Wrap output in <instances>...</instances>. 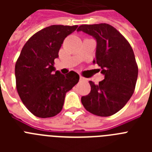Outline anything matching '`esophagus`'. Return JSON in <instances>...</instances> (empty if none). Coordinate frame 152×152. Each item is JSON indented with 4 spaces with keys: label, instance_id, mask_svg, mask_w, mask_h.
Returning <instances> with one entry per match:
<instances>
[{
    "label": "esophagus",
    "instance_id": "esophagus-1",
    "mask_svg": "<svg viewBox=\"0 0 152 152\" xmlns=\"http://www.w3.org/2000/svg\"><path fill=\"white\" fill-rule=\"evenodd\" d=\"M87 79L85 78V77H82V76H80V81H84V80H86Z\"/></svg>",
    "mask_w": 152,
    "mask_h": 152
}]
</instances>
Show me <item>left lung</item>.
Listing matches in <instances>:
<instances>
[{
  "label": "left lung",
  "mask_w": 152,
  "mask_h": 152,
  "mask_svg": "<svg viewBox=\"0 0 152 152\" xmlns=\"http://www.w3.org/2000/svg\"><path fill=\"white\" fill-rule=\"evenodd\" d=\"M77 31L96 40L93 63L100 67L99 71L104 75L99 84L90 80L91 91L81 97V103L96 116H112L126 105L134 93L139 71L133 50L124 36L107 23L81 25Z\"/></svg>",
  "instance_id": "1"
}]
</instances>
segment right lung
Masks as SVG:
<instances>
[{
    "instance_id": "1",
    "label": "right lung",
    "mask_w": 152,
    "mask_h": 152,
    "mask_svg": "<svg viewBox=\"0 0 152 152\" xmlns=\"http://www.w3.org/2000/svg\"><path fill=\"white\" fill-rule=\"evenodd\" d=\"M77 28L48 26L33 35L23 47L15 65L17 90L24 105L37 117L59 113L66 93L78 82L77 73L72 71L62 75L54 67L63 41Z\"/></svg>"
}]
</instances>
